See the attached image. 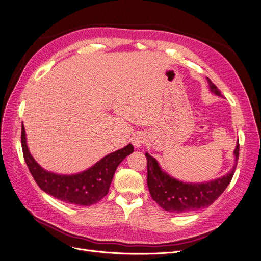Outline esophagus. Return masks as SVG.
Returning <instances> with one entry per match:
<instances>
[{
	"instance_id": "1",
	"label": "esophagus",
	"mask_w": 261,
	"mask_h": 261,
	"mask_svg": "<svg viewBox=\"0 0 261 261\" xmlns=\"http://www.w3.org/2000/svg\"><path fill=\"white\" fill-rule=\"evenodd\" d=\"M132 143L134 144L135 147H137V148L141 147L145 143V136H144V134H142V133L135 134L133 136V138H132Z\"/></svg>"
}]
</instances>
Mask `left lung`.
I'll return each mask as SVG.
<instances>
[{
  "instance_id": "1",
  "label": "left lung",
  "mask_w": 261,
  "mask_h": 261,
  "mask_svg": "<svg viewBox=\"0 0 261 261\" xmlns=\"http://www.w3.org/2000/svg\"><path fill=\"white\" fill-rule=\"evenodd\" d=\"M210 91L222 96L217 86L207 77ZM147 187L153 200L165 210L173 214H186L212 205L224 192L230 182L237 167L239 157V142L233 151L234 164L226 175L204 182H184L169 175L159 166L158 161L148 153Z\"/></svg>"
}]
</instances>
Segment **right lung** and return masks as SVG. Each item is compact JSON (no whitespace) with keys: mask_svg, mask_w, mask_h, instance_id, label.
Returning <instances> with one entry per match:
<instances>
[{"mask_svg":"<svg viewBox=\"0 0 261 261\" xmlns=\"http://www.w3.org/2000/svg\"><path fill=\"white\" fill-rule=\"evenodd\" d=\"M21 143L28 168L41 190L67 204L80 206H91L101 201L108 193L118 166L134 152V146L129 143L103 157L89 169L67 175L46 171L34 159L29 150L23 124Z\"/></svg>","mask_w":261,"mask_h":261,"instance_id":"right-lung-1","label":"right lung"}]
</instances>
